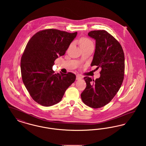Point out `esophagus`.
Wrapping results in <instances>:
<instances>
[{
  "label": "esophagus",
  "mask_w": 146,
  "mask_h": 146,
  "mask_svg": "<svg viewBox=\"0 0 146 146\" xmlns=\"http://www.w3.org/2000/svg\"><path fill=\"white\" fill-rule=\"evenodd\" d=\"M82 79V77L80 76H79V75H77L76 76V80H79V79Z\"/></svg>",
  "instance_id": "obj_1"
}]
</instances>
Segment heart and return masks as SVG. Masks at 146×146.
Listing matches in <instances>:
<instances>
[{
    "label": "heart",
    "instance_id": "1",
    "mask_svg": "<svg viewBox=\"0 0 146 146\" xmlns=\"http://www.w3.org/2000/svg\"><path fill=\"white\" fill-rule=\"evenodd\" d=\"M79 45H80V47L86 46V45H88L90 44H93L92 42L87 38H82L79 40Z\"/></svg>",
    "mask_w": 146,
    "mask_h": 146
}]
</instances>
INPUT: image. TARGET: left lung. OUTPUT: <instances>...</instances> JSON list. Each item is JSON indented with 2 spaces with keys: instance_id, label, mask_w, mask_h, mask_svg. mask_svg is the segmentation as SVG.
Wrapping results in <instances>:
<instances>
[{
  "instance_id": "left-lung-1",
  "label": "left lung",
  "mask_w": 146,
  "mask_h": 146,
  "mask_svg": "<svg viewBox=\"0 0 146 146\" xmlns=\"http://www.w3.org/2000/svg\"><path fill=\"white\" fill-rule=\"evenodd\" d=\"M88 35L96 40V48L91 66L101 68L95 80L84 78L86 86L81 94L84 103L93 108L108 104L118 92L124 76L125 58L120 44L104 30L90 31Z\"/></svg>"
}]
</instances>
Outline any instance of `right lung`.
<instances>
[{
    "instance_id": "obj_1",
    "label": "right lung",
    "mask_w": 146,
    "mask_h": 146,
    "mask_svg": "<svg viewBox=\"0 0 146 146\" xmlns=\"http://www.w3.org/2000/svg\"><path fill=\"white\" fill-rule=\"evenodd\" d=\"M76 35V32L48 29L37 32L28 42L21 57V76L31 96L38 104L49 107L58 103L74 82V74H56L52 67L56 59L65 54Z\"/></svg>"
}]
</instances>
